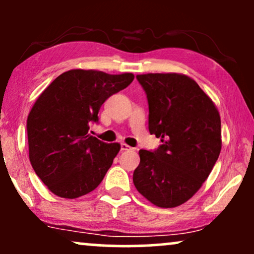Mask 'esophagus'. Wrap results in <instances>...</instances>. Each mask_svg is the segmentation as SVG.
<instances>
[{"label": "esophagus", "instance_id": "esophagus-1", "mask_svg": "<svg viewBox=\"0 0 254 254\" xmlns=\"http://www.w3.org/2000/svg\"><path fill=\"white\" fill-rule=\"evenodd\" d=\"M132 148L130 147V145H127V143H121V150L124 151V150H131Z\"/></svg>", "mask_w": 254, "mask_h": 254}]
</instances>
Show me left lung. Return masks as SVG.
Here are the masks:
<instances>
[{"instance_id":"1","label":"left lung","mask_w":254,"mask_h":254,"mask_svg":"<svg viewBox=\"0 0 254 254\" xmlns=\"http://www.w3.org/2000/svg\"><path fill=\"white\" fill-rule=\"evenodd\" d=\"M149 105V132L161 138L155 151H138L137 191L159 208H176L202 188L218 155L221 118L193 78L177 72L137 75Z\"/></svg>"}]
</instances>
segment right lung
<instances>
[{"mask_svg":"<svg viewBox=\"0 0 254 254\" xmlns=\"http://www.w3.org/2000/svg\"><path fill=\"white\" fill-rule=\"evenodd\" d=\"M133 77L71 69L38 97L27 118L28 151L34 172L52 193L74 199L103 182L121 144L90 136L89 123L98 122L105 100Z\"/></svg>","mask_w":254,"mask_h":254,"instance_id":"right-lung-1","label":"right lung"}]
</instances>
